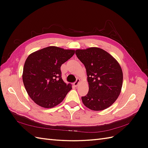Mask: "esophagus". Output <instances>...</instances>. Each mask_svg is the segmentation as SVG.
<instances>
[{"instance_id": "esophagus-1", "label": "esophagus", "mask_w": 148, "mask_h": 148, "mask_svg": "<svg viewBox=\"0 0 148 148\" xmlns=\"http://www.w3.org/2000/svg\"><path fill=\"white\" fill-rule=\"evenodd\" d=\"M79 82H80V79H78V78L77 79V81H76V82L73 83V86H74L75 87H77V86H78V84H79Z\"/></svg>"}]
</instances>
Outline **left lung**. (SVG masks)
<instances>
[{"label":"left lung","mask_w":148,"mask_h":148,"mask_svg":"<svg viewBox=\"0 0 148 148\" xmlns=\"http://www.w3.org/2000/svg\"><path fill=\"white\" fill-rule=\"evenodd\" d=\"M75 53L86 70L89 91L82 97L83 104L99 111L112 105L122 87L123 72L119 62L99 47L77 49Z\"/></svg>","instance_id":"1"}]
</instances>
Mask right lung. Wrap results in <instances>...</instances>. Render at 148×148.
<instances>
[{"mask_svg":"<svg viewBox=\"0 0 148 148\" xmlns=\"http://www.w3.org/2000/svg\"><path fill=\"white\" fill-rule=\"evenodd\" d=\"M75 51L49 46L31 53L23 67V82L28 95L36 104L44 108L59 104L72 88L61 77V65Z\"/></svg>","mask_w":148,"mask_h":148,"instance_id":"1","label":"right lung"}]
</instances>
